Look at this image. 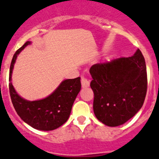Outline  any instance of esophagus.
I'll return each mask as SVG.
<instances>
[{"label":"esophagus","instance_id":"34e87169","mask_svg":"<svg viewBox=\"0 0 159 159\" xmlns=\"http://www.w3.org/2000/svg\"><path fill=\"white\" fill-rule=\"evenodd\" d=\"M81 83L82 88H87V87L89 86V81L87 78H84V77H81Z\"/></svg>","mask_w":159,"mask_h":159}]
</instances>
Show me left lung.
Masks as SVG:
<instances>
[{"label": "left lung", "mask_w": 159, "mask_h": 159, "mask_svg": "<svg viewBox=\"0 0 159 159\" xmlns=\"http://www.w3.org/2000/svg\"><path fill=\"white\" fill-rule=\"evenodd\" d=\"M93 111L107 126H118L142 107L148 89L145 59L140 49L131 57L96 63L89 70Z\"/></svg>", "instance_id": "left-lung-1"}]
</instances>
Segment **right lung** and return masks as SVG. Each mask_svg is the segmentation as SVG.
Returning <instances> with one entry per match:
<instances>
[{"instance_id":"add662e5","label":"right lung","mask_w":159,"mask_h":159,"mask_svg":"<svg viewBox=\"0 0 159 159\" xmlns=\"http://www.w3.org/2000/svg\"><path fill=\"white\" fill-rule=\"evenodd\" d=\"M30 44L26 41L14 54L9 71V92L13 107L21 119L33 128L50 131L61 126L69 118L73 103L81 90L80 77L62 81L48 97L36 101H28L19 96L11 82L16 58L20 52Z\"/></svg>"}]
</instances>
